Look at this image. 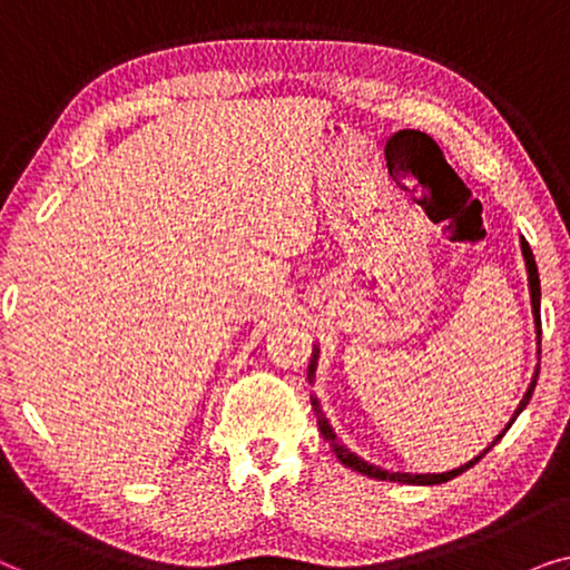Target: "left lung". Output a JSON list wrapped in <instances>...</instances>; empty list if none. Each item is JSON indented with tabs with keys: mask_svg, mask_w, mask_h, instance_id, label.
Segmentation results:
<instances>
[{
	"mask_svg": "<svg viewBox=\"0 0 570 570\" xmlns=\"http://www.w3.org/2000/svg\"><path fill=\"white\" fill-rule=\"evenodd\" d=\"M521 254H524V262H527V275H529V293H532V311H534V324H537V340L542 342V318H540V275H537V264H534V254H532V248H529V244L524 238H521ZM316 357H318V350L314 347V355H311V363H308V379L314 376V371H316ZM537 376H540V371L534 373V379H532V384H529V389H527V394H524V400H521V404H519V410L513 412V417H511V423L513 420L519 417V412L527 407L529 404V400H532V392H534V386H537ZM311 410H314V415H316V425H318V431H322V435H324V441H330V446L334 449V454H337V459L345 466H350V470H355V472H361V474H368V478H373V480H389V482H407V485H439V482H446V480H454L456 474H462V472H466L470 470V466H474L482 459V454H488L490 449L495 446V441H501L503 439V433L509 431L511 428V423L505 425V431L501 433V435H495V441L490 443V446L482 451L480 456H474L472 462H466V464H462L459 466V470H451V472H441V474H410V472H386V470H381V466H373V464H368V462H363L361 456H355L353 451L350 449H345L342 446V443L337 441V435H334V431H332V425H330V420L324 417V412H322V407H318V400L316 396H311Z\"/></svg>",
	"mask_w": 570,
	"mask_h": 570,
	"instance_id": "left-lung-1",
	"label": "left lung"
}]
</instances>
